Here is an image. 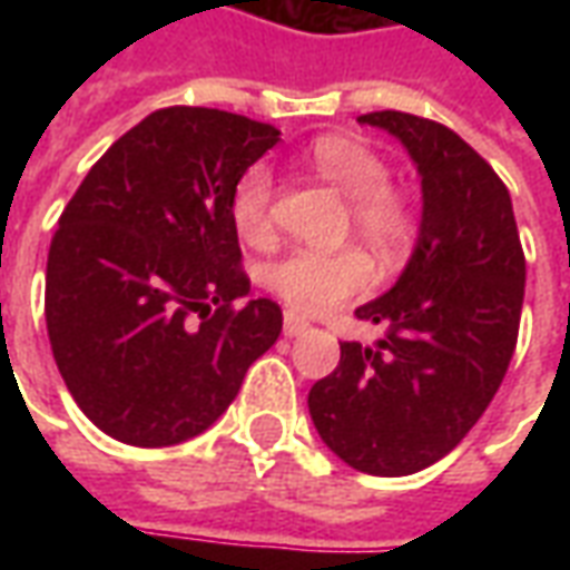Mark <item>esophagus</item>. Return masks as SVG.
<instances>
[{"mask_svg":"<svg viewBox=\"0 0 570 570\" xmlns=\"http://www.w3.org/2000/svg\"><path fill=\"white\" fill-rule=\"evenodd\" d=\"M311 330L308 321H302L298 314H293V311H286L284 314V335H289V338H296V335H305Z\"/></svg>","mask_w":570,"mask_h":570,"instance_id":"34e87169","label":"esophagus"}]
</instances>
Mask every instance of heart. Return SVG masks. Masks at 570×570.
I'll return each instance as SVG.
<instances>
[{
	"label": "heart",
	"instance_id": "1",
	"mask_svg": "<svg viewBox=\"0 0 570 570\" xmlns=\"http://www.w3.org/2000/svg\"><path fill=\"white\" fill-rule=\"evenodd\" d=\"M305 161L351 198V219L372 247L403 253L415 240L419 223L403 191L387 186V164L354 137H321L305 151ZM274 176L265 164L247 167L232 191V223L247 244H268ZM375 281L370 253L360 247L326 249L296 247L265 268V284L286 305L302 314H326L347 298L366 293Z\"/></svg>",
	"mask_w": 570,
	"mask_h": 570
}]
</instances>
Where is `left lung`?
Segmentation results:
<instances>
[{
    "instance_id": "obj_1",
    "label": "left lung",
    "mask_w": 570,
    "mask_h": 570,
    "mask_svg": "<svg viewBox=\"0 0 570 570\" xmlns=\"http://www.w3.org/2000/svg\"><path fill=\"white\" fill-rule=\"evenodd\" d=\"M406 146L421 174V232L412 259L357 317L384 323L375 347L342 342L311 387L321 440L372 476H409L464 440L513 360L525 296V253L513 200L452 128L409 112H366Z\"/></svg>"
}]
</instances>
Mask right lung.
<instances>
[{
  "mask_svg": "<svg viewBox=\"0 0 570 570\" xmlns=\"http://www.w3.org/2000/svg\"><path fill=\"white\" fill-rule=\"evenodd\" d=\"M281 140L247 116L167 106L118 137L60 213L45 321L69 394L112 440L161 449L232 406L284 314L249 293L237 179Z\"/></svg>",
  "mask_w": 570,
  "mask_h": 570,
  "instance_id": "obj_1",
  "label": "right lung"
}]
</instances>
